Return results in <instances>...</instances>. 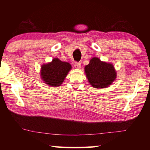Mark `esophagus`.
Listing matches in <instances>:
<instances>
[{"label":"esophagus","mask_w":150,"mask_h":150,"mask_svg":"<svg viewBox=\"0 0 150 150\" xmlns=\"http://www.w3.org/2000/svg\"><path fill=\"white\" fill-rule=\"evenodd\" d=\"M81 66V63H79V62H76L75 63V67L76 68V69H80Z\"/></svg>","instance_id":"34e87169"}]
</instances>
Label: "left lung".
Listing matches in <instances>:
<instances>
[{
	"label": "left lung",
	"instance_id": "1",
	"mask_svg": "<svg viewBox=\"0 0 150 150\" xmlns=\"http://www.w3.org/2000/svg\"><path fill=\"white\" fill-rule=\"evenodd\" d=\"M85 73L88 83L95 88L109 87L117 77L112 63L103 62L97 57L91 58L89 63L85 67Z\"/></svg>",
	"mask_w": 150,
	"mask_h": 150
}]
</instances>
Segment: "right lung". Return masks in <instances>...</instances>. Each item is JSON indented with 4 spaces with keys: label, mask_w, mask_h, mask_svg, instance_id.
I'll return each instance as SVG.
<instances>
[{
    "label": "right lung",
    "mask_w": 150,
    "mask_h": 150,
    "mask_svg": "<svg viewBox=\"0 0 150 150\" xmlns=\"http://www.w3.org/2000/svg\"><path fill=\"white\" fill-rule=\"evenodd\" d=\"M71 69L72 67L69 63L62 62L55 57L51 62L42 65L40 77L44 83L50 87H59Z\"/></svg>",
    "instance_id": "obj_1"
}]
</instances>
